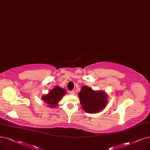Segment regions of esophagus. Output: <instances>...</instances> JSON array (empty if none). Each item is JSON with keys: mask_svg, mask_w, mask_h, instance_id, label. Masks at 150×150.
I'll return each mask as SVG.
<instances>
[{"mask_svg": "<svg viewBox=\"0 0 150 150\" xmlns=\"http://www.w3.org/2000/svg\"><path fill=\"white\" fill-rule=\"evenodd\" d=\"M75 91L74 90H71L70 91V94H71V95H74L75 94Z\"/></svg>", "mask_w": 150, "mask_h": 150, "instance_id": "34e87169", "label": "esophagus"}]
</instances>
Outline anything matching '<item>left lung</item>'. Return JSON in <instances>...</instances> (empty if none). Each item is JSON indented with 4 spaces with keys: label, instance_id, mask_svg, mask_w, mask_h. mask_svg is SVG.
<instances>
[{
    "label": "left lung",
    "instance_id": "1",
    "mask_svg": "<svg viewBox=\"0 0 150 150\" xmlns=\"http://www.w3.org/2000/svg\"><path fill=\"white\" fill-rule=\"evenodd\" d=\"M79 99L83 110L89 113L100 112L107 105V96L104 91H93L84 86L79 93Z\"/></svg>",
    "mask_w": 150,
    "mask_h": 150
}]
</instances>
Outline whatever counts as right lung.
<instances>
[{"label":"right lung","instance_id":"add662e5","mask_svg":"<svg viewBox=\"0 0 150 150\" xmlns=\"http://www.w3.org/2000/svg\"><path fill=\"white\" fill-rule=\"evenodd\" d=\"M66 94V91L64 89L56 86L51 90L48 94L44 95L42 99L45 103H47L50 107L54 108V107L57 105V103L62 99V97Z\"/></svg>","mask_w":150,"mask_h":150}]
</instances>
